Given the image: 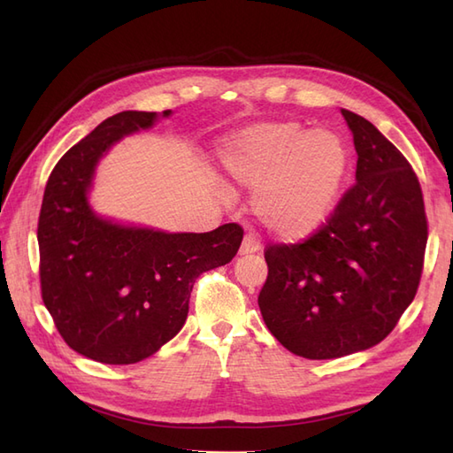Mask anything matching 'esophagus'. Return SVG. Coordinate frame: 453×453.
Returning a JSON list of instances; mask_svg holds the SVG:
<instances>
[{
  "instance_id": "esophagus-1",
  "label": "esophagus",
  "mask_w": 453,
  "mask_h": 453,
  "mask_svg": "<svg viewBox=\"0 0 453 453\" xmlns=\"http://www.w3.org/2000/svg\"><path fill=\"white\" fill-rule=\"evenodd\" d=\"M257 251H261V243H258L253 235H245L242 249H239V253L251 255V253H257Z\"/></svg>"
}]
</instances>
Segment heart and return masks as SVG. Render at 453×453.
Wrapping results in <instances>:
<instances>
[{
	"mask_svg": "<svg viewBox=\"0 0 453 453\" xmlns=\"http://www.w3.org/2000/svg\"><path fill=\"white\" fill-rule=\"evenodd\" d=\"M219 163L239 185L255 188L251 206L265 227L278 237L303 239L329 219L349 169V151L331 130L268 120L229 136Z\"/></svg>",
	"mask_w": 453,
	"mask_h": 453,
	"instance_id": "heart-1",
	"label": "heart"
}]
</instances>
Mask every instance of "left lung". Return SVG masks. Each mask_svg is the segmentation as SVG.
<instances>
[{"mask_svg": "<svg viewBox=\"0 0 453 453\" xmlns=\"http://www.w3.org/2000/svg\"><path fill=\"white\" fill-rule=\"evenodd\" d=\"M341 112L358 153L356 185L307 242L266 249L258 294L268 331L310 360L341 358L386 339L415 300L428 239L409 161L372 122Z\"/></svg>", "mask_w": 453, "mask_h": 453, "instance_id": "1", "label": "left lung"}]
</instances>
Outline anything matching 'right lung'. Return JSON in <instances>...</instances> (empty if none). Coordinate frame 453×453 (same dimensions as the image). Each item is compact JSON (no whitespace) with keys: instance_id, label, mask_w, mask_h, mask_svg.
I'll return each mask as SVG.
<instances>
[{"instance_id":"add662e5","label":"right lung","mask_w":453,"mask_h":453,"mask_svg":"<svg viewBox=\"0 0 453 453\" xmlns=\"http://www.w3.org/2000/svg\"><path fill=\"white\" fill-rule=\"evenodd\" d=\"M159 117L171 111L103 120L64 153L46 182L38 218L42 300L67 346L95 362L136 364L156 354L185 325L196 278L232 261L243 239L237 224L169 234L93 210L99 161Z\"/></svg>"}]
</instances>
